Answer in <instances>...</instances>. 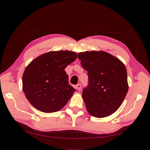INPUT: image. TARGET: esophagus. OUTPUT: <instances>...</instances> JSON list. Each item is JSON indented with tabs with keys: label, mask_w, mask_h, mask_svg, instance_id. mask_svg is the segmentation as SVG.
Masks as SVG:
<instances>
[{
	"label": "esophagus",
	"mask_w": 150,
	"mask_h": 150,
	"mask_svg": "<svg viewBox=\"0 0 150 150\" xmlns=\"http://www.w3.org/2000/svg\"><path fill=\"white\" fill-rule=\"evenodd\" d=\"M77 90H78L79 91H81V84L77 85Z\"/></svg>",
	"instance_id": "1"
}]
</instances>
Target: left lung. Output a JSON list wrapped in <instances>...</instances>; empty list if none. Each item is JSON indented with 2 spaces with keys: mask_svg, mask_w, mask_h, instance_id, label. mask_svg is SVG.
Instances as JSON below:
<instances>
[{
  "mask_svg": "<svg viewBox=\"0 0 150 150\" xmlns=\"http://www.w3.org/2000/svg\"><path fill=\"white\" fill-rule=\"evenodd\" d=\"M78 58L88 72V85L82 93L88 112L96 118L111 115L120 107L128 91L125 65L103 51L80 52Z\"/></svg>",
  "mask_w": 150,
  "mask_h": 150,
  "instance_id": "8db88e82",
  "label": "left lung"
}]
</instances>
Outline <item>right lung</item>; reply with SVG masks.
<instances>
[{
    "label": "right lung",
    "instance_id": "add662e5",
    "mask_svg": "<svg viewBox=\"0 0 150 150\" xmlns=\"http://www.w3.org/2000/svg\"><path fill=\"white\" fill-rule=\"evenodd\" d=\"M71 51H54L32 60L22 76V90L30 103L45 113L59 110L75 90L64 70L77 58Z\"/></svg>",
    "mask_w": 150,
    "mask_h": 150
}]
</instances>
